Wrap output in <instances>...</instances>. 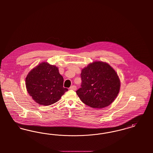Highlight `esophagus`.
Here are the masks:
<instances>
[{
    "instance_id": "1",
    "label": "esophagus",
    "mask_w": 153,
    "mask_h": 153,
    "mask_svg": "<svg viewBox=\"0 0 153 153\" xmlns=\"http://www.w3.org/2000/svg\"><path fill=\"white\" fill-rule=\"evenodd\" d=\"M70 89H72V90H74V91H75V90H76L77 87H76V86H75V85H72V86H71V87H70Z\"/></svg>"
}]
</instances>
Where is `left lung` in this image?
Here are the masks:
<instances>
[{
  "mask_svg": "<svg viewBox=\"0 0 153 153\" xmlns=\"http://www.w3.org/2000/svg\"><path fill=\"white\" fill-rule=\"evenodd\" d=\"M81 88L76 94L88 106L102 108L115 100L120 89L117 72L107 63L96 61L84 68L81 73Z\"/></svg>",
  "mask_w": 153,
  "mask_h": 153,
  "instance_id": "left-lung-1",
  "label": "left lung"
}]
</instances>
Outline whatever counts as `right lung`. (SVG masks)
I'll use <instances>...</instances> for the list:
<instances>
[{"label":"right lung","mask_w":153,"mask_h":153,"mask_svg":"<svg viewBox=\"0 0 153 153\" xmlns=\"http://www.w3.org/2000/svg\"><path fill=\"white\" fill-rule=\"evenodd\" d=\"M64 79L56 66L42 62L30 72L26 78L28 93L35 102L49 105L59 100L68 91L63 87Z\"/></svg>","instance_id":"add662e5"}]
</instances>
